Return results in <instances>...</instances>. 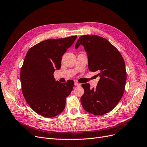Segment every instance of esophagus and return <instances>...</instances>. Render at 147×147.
I'll return each mask as SVG.
<instances>
[{
	"mask_svg": "<svg viewBox=\"0 0 147 147\" xmlns=\"http://www.w3.org/2000/svg\"><path fill=\"white\" fill-rule=\"evenodd\" d=\"M74 85H75V86H80L81 84L78 83V82H74Z\"/></svg>",
	"mask_w": 147,
	"mask_h": 147,
	"instance_id": "esophagus-1",
	"label": "esophagus"
}]
</instances>
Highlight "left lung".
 I'll use <instances>...</instances> for the list:
<instances>
[{"mask_svg": "<svg viewBox=\"0 0 147 147\" xmlns=\"http://www.w3.org/2000/svg\"><path fill=\"white\" fill-rule=\"evenodd\" d=\"M80 45L87 54L90 71H97L100 77L96 88H90L89 84L82 85L84 94L81 104L91 114L105 115L117 105L123 94L127 80L124 60L109 41L97 35L80 36L75 48Z\"/></svg>", "mask_w": 147, "mask_h": 147, "instance_id": "8db88e82", "label": "left lung"}]
</instances>
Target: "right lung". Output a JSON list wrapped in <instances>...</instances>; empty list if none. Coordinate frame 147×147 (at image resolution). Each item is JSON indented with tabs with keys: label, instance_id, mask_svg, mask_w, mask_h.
Here are the masks:
<instances>
[{
	"label": "right lung",
	"instance_id": "obj_1",
	"mask_svg": "<svg viewBox=\"0 0 147 147\" xmlns=\"http://www.w3.org/2000/svg\"><path fill=\"white\" fill-rule=\"evenodd\" d=\"M76 38L48 39L26 53L20 70L22 91L27 104L42 116L53 117L64 110L74 83L72 80L65 84L56 81L53 73L61 68L62 56Z\"/></svg>",
	"mask_w": 147,
	"mask_h": 147
}]
</instances>
